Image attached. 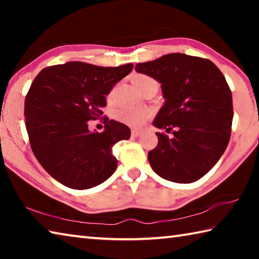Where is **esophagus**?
<instances>
[{"label":"esophagus","instance_id":"obj_1","mask_svg":"<svg viewBox=\"0 0 259 259\" xmlns=\"http://www.w3.org/2000/svg\"><path fill=\"white\" fill-rule=\"evenodd\" d=\"M140 134H142V131L140 130H137V129L131 130V136H133V137H138V136H140Z\"/></svg>","mask_w":259,"mask_h":259}]
</instances>
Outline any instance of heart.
<instances>
[{
	"mask_svg": "<svg viewBox=\"0 0 259 259\" xmlns=\"http://www.w3.org/2000/svg\"><path fill=\"white\" fill-rule=\"evenodd\" d=\"M153 78L146 75H137L134 78V84L139 90L144 84L152 81ZM151 112L145 108H136L130 106H123L116 109L115 117L117 121L122 122L133 128H140L145 122L150 119Z\"/></svg>",
	"mask_w": 259,
	"mask_h": 259,
	"instance_id": "1",
	"label": "heart"
}]
</instances>
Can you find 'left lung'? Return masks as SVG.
Instances as JSON below:
<instances>
[{"label": "left lung", "instance_id": "8db88e82", "mask_svg": "<svg viewBox=\"0 0 259 259\" xmlns=\"http://www.w3.org/2000/svg\"><path fill=\"white\" fill-rule=\"evenodd\" d=\"M136 71L161 83L164 105L153 121L157 143L148 152L152 169L166 181L188 184L203 177L229 145L233 120L232 93L212 61L169 54L137 64Z\"/></svg>", "mask_w": 259, "mask_h": 259}]
</instances>
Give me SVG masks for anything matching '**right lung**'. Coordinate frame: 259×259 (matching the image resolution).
Here are the masks:
<instances>
[{"mask_svg":"<svg viewBox=\"0 0 259 259\" xmlns=\"http://www.w3.org/2000/svg\"><path fill=\"white\" fill-rule=\"evenodd\" d=\"M134 65L102 67L69 61L37 74L25 98L26 129L35 157L56 181L74 190L99 185L116 170L112 148L130 129L104 116L103 133L88 121L102 116L105 96Z\"/></svg>","mask_w":259,"mask_h":259,"instance_id":"1","label":"right lung"}]
</instances>
